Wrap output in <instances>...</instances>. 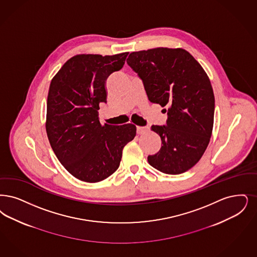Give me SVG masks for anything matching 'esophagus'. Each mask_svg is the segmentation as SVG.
<instances>
[{
    "label": "esophagus",
    "instance_id": "1",
    "mask_svg": "<svg viewBox=\"0 0 257 257\" xmlns=\"http://www.w3.org/2000/svg\"><path fill=\"white\" fill-rule=\"evenodd\" d=\"M148 130H149V129H148L147 127H141V126H138V127H137V133L139 134V135L145 133V132H147Z\"/></svg>",
    "mask_w": 257,
    "mask_h": 257
}]
</instances>
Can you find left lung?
Here are the masks:
<instances>
[{
    "label": "left lung",
    "mask_w": 257,
    "mask_h": 257,
    "mask_svg": "<svg viewBox=\"0 0 257 257\" xmlns=\"http://www.w3.org/2000/svg\"><path fill=\"white\" fill-rule=\"evenodd\" d=\"M127 64L143 80L148 99L168 107L166 125L151 127L162 147L148 156L149 165L165 174L184 173L200 161L212 133L215 99L207 74L183 49L134 52Z\"/></svg>",
    "instance_id": "obj_1"
}]
</instances>
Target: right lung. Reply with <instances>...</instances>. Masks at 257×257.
Returning <instances> with one entry per match:
<instances>
[{
  "label": "right lung",
  "instance_id": "add662e5",
  "mask_svg": "<svg viewBox=\"0 0 257 257\" xmlns=\"http://www.w3.org/2000/svg\"><path fill=\"white\" fill-rule=\"evenodd\" d=\"M129 52L78 54L52 78L47 102L46 130L54 154L78 180L97 183L118 168L124 146L136 136L133 124H104L100 103L107 102L105 83L122 69Z\"/></svg>",
  "mask_w": 257,
  "mask_h": 257
}]
</instances>
